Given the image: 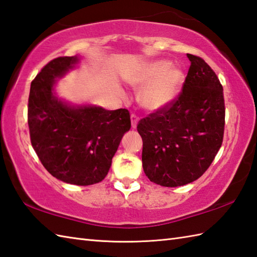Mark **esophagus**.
I'll return each instance as SVG.
<instances>
[{
    "label": "esophagus",
    "instance_id": "34e87169",
    "mask_svg": "<svg viewBox=\"0 0 257 257\" xmlns=\"http://www.w3.org/2000/svg\"><path fill=\"white\" fill-rule=\"evenodd\" d=\"M130 119H132V127L135 129L136 127H137V123L139 121V118H138L137 114L132 113V116H130Z\"/></svg>",
    "mask_w": 257,
    "mask_h": 257
}]
</instances>
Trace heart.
Masks as SVG:
<instances>
[{
    "mask_svg": "<svg viewBox=\"0 0 257 257\" xmlns=\"http://www.w3.org/2000/svg\"><path fill=\"white\" fill-rule=\"evenodd\" d=\"M185 76L181 68L171 66L166 59L145 64L136 74L133 85L143 90L139 102L147 110H159L176 99L184 84Z\"/></svg>",
    "mask_w": 257,
    "mask_h": 257,
    "instance_id": "heart-1",
    "label": "heart"
}]
</instances>
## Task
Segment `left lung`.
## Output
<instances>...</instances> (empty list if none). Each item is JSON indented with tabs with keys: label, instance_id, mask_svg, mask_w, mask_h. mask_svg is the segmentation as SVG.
<instances>
[{
	"label": "left lung",
	"instance_id": "8db88e82",
	"mask_svg": "<svg viewBox=\"0 0 257 257\" xmlns=\"http://www.w3.org/2000/svg\"><path fill=\"white\" fill-rule=\"evenodd\" d=\"M191 62L182 91L170 105L141 119L143 167L151 182L181 187L203 174L221 148L225 124L223 87L201 57Z\"/></svg>",
	"mask_w": 257,
	"mask_h": 257
}]
</instances>
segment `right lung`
<instances>
[{
    "mask_svg": "<svg viewBox=\"0 0 257 257\" xmlns=\"http://www.w3.org/2000/svg\"><path fill=\"white\" fill-rule=\"evenodd\" d=\"M78 63V56H64L42 68L31 84L27 122L33 148L53 177L90 185L107 176L132 122L127 109L74 106L59 99L54 90L56 80Z\"/></svg>",
    "mask_w": 257,
    "mask_h": 257,
    "instance_id": "right-lung-1",
    "label": "right lung"
}]
</instances>
